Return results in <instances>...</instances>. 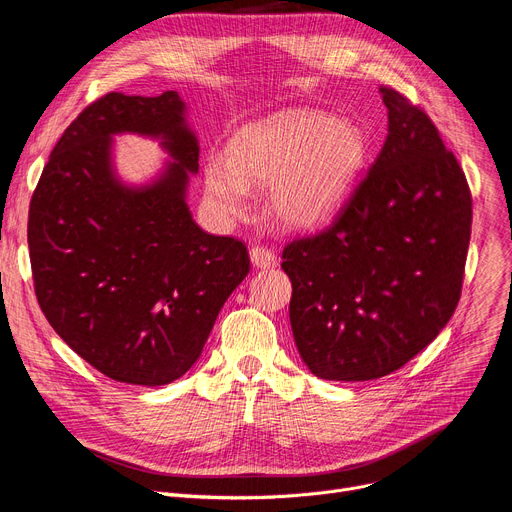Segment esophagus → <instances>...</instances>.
Instances as JSON below:
<instances>
[{
  "mask_svg": "<svg viewBox=\"0 0 512 512\" xmlns=\"http://www.w3.org/2000/svg\"><path fill=\"white\" fill-rule=\"evenodd\" d=\"M249 255H251V263L255 267H261V270H270V267L278 265V257L265 247H253Z\"/></svg>",
  "mask_w": 512,
  "mask_h": 512,
  "instance_id": "esophagus-1",
  "label": "esophagus"
}]
</instances>
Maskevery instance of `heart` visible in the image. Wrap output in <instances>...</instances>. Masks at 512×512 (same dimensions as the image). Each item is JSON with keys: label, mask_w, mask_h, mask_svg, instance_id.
Wrapping results in <instances>:
<instances>
[{"label": "heart", "mask_w": 512, "mask_h": 512, "mask_svg": "<svg viewBox=\"0 0 512 512\" xmlns=\"http://www.w3.org/2000/svg\"><path fill=\"white\" fill-rule=\"evenodd\" d=\"M363 161L357 126L294 107L242 128L230 157L209 159L205 197L220 218H240L249 211L251 186H270V218L286 230H313L340 209Z\"/></svg>", "instance_id": "b5f03b06"}]
</instances>
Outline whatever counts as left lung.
Masks as SVG:
<instances>
[{
  "label": "left lung",
  "instance_id": "obj_1",
  "mask_svg": "<svg viewBox=\"0 0 512 512\" xmlns=\"http://www.w3.org/2000/svg\"><path fill=\"white\" fill-rule=\"evenodd\" d=\"M388 137L336 220L282 253L290 326L321 380L365 382L409 363L461 299L471 193L421 107L380 87Z\"/></svg>",
  "mask_w": 512,
  "mask_h": 512
}]
</instances>
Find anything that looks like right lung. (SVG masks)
<instances>
[{
  "instance_id": "right-lung-1",
  "label": "right lung",
  "mask_w": 512,
  "mask_h": 512,
  "mask_svg": "<svg viewBox=\"0 0 512 512\" xmlns=\"http://www.w3.org/2000/svg\"><path fill=\"white\" fill-rule=\"evenodd\" d=\"M159 138L173 157L147 185L113 170V134ZM199 141L176 91L107 93L64 130L31 199L29 251L51 328L107 378L166 386L195 365L249 253L203 232L186 205Z\"/></svg>"
}]
</instances>
